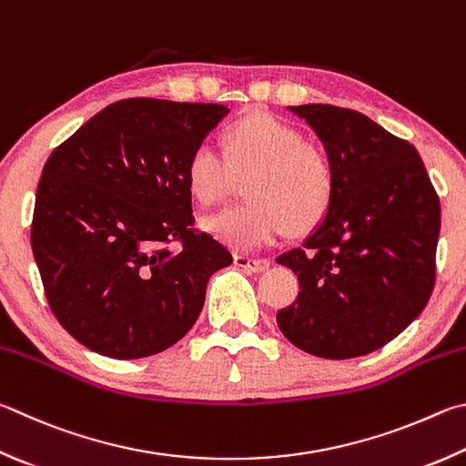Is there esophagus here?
I'll return each instance as SVG.
<instances>
[{"label": "esophagus", "mask_w": 466, "mask_h": 466, "mask_svg": "<svg viewBox=\"0 0 466 466\" xmlns=\"http://www.w3.org/2000/svg\"><path fill=\"white\" fill-rule=\"evenodd\" d=\"M234 262H236V267L247 268V270H250V273H262V270H267L270 265L267 258H250L244 255H236Z\"/></svg>", "instance_id": "34e87169"}]
</instances>
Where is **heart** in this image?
Returning <instances> with one entry per match:
<instances>
[{
  "label": "heart",
  "mask_w": 466,
  "mask_h": 466,
  "mask_svg": "<svg viewBox=\"0 0 466 466\" xmlns=\"http://www.w3.org/2000/svg\"><path fill=\"white\" fill-rule=\"evenodd\" d=\"M244 177L247 201L204 219L208 232L234 248H260L285 230L311 232L332 208V160L295 126L270 114L242 117L226 130L224 152L201 142L185 163V183L201 206L226 198Z\"/></svg>",
  "instance_id": "b5f03b06"
}]
</instances>
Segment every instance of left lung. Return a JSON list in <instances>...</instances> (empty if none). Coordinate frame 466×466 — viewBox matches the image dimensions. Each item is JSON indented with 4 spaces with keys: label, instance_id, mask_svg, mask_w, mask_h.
Returning a JSON list of instances; mask_svg holds the SVG:
<instances>
[{
    "label": "left lung",
    "instance_id": "1",
    "mask_svg": "<svg viewBox=\"0 0 466 466\" xmlns=\"http://www.w3.org/2000/svg\"><path fill=\"white\" fill-rule=\"evenodd\" d=\"M289 112L324 142L336 191L303 247L277 258L301 289L277 324L314 357H362L391 342L426 308L440 201L418 150L365 114L328 104Z\"/></svg>",
    "mask_w": 466,
    "mask_h": 466
}]
</instances>
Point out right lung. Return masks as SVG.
<instances>
[{
	"instance_id": "right-lung-1",
	"label": "right lung",
	"mask_w": 466,
	"mask_h": 466,
	"mask_svg": "<svg viewBox=\"0 0 466 466\" xmlns=\"http://www.w3.org/2000/svg\"><path fill=\"white\" fill-rule=\"evenodd\" d=\"M228 112L122 99L48 157L32 252L55 318L89 350L122 360L163 352L196 324L209 277L232 265L224 244L193 230L185 183L191 150Z\"/></svg>"
}]
</instances>
